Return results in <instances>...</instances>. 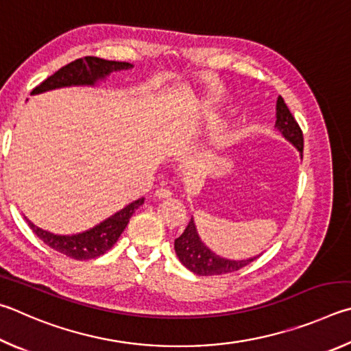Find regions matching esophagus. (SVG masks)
I'll use <instances>...</instances> for the list:
<instances>
[{
  "label": "esophagus",
  "mask_w": 351,
  "mask_h": 351,
  "mask_svg": "<svg viewBox=\"0 0 351 351\" xmlns=\"http://www.w3.org/2000/svg\"><path fill=\"white\" fill-rule=\"evenodd\" d=\"M154 195H156L157 199H169L172 193H171V189H168V188H160V189H157L156 193H154Z\"/></svg>",
  "instance_id": "obj_1"
}]
</instances>
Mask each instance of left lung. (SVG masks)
<instances>
[{
  "label": "left lung",
  "instance_id": "left-lung-1",
  "mask_svg": "<svg viewBox=\"0 0 351 351\" xmlns=\"http://www.w3.org/2000/svg\"><path fill=\"white\" fill-rule=\"evenodd\" d=\"M276 129L284 135V137L290 141L291 145L298 147V151L302 156L304 152V135L298 121L294 120L293 114L284 101V98L279 97L278 103H276ZM174 250L177 253L179 261L185 265L189 271H193L199 276H219V274H228L234 273L237 269L247 267L248 263L256 261L257 257H250L245 261H231L225 259V257L219 256L206 247L202 242V239L195 228L194 219L191 217V222L188 223L186 230L182 232V236L176 239Z\"/></svg>",
  "mask_w": 351,
  "mask_h": 351
}]
</instances>
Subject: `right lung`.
<instances>
[{"label":"right lung","mask_w":351,"mask_h":351,"mask_svg":"<svg viewBox=\"0 0 351 351\" xmlns=\"http://www.w3.org/2000/svg\"><path fill=\"white\" fill-rule=\"evenodd\" d=\"M131 67L132 64L126 63V61H109L97 57L78 58L61 67L53 75L47 77L45 82L40 83L30 92V95L60 88H69V86H94L97 82L106 78L110 72L126 71L131 69ZM143 197L134 200L132 204L126 205L123 210L115 213L114 216L95 225L94 228L72 236L53 234V232L35 226L27 217L24 219H26L27 225L35 232L36 237H40L43 242L55 251L67 257H72V259L88 261L95 259V257L104 254L108 250L114 247V243L119 241L121 232L125 231L129 219H131L138 206L143 205Z\"/></svg>","instance_id":"obj_1"}]
</instances>
